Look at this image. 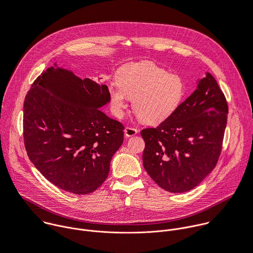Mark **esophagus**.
<instances>
[{
    "mask_svg": "<svg viewBox=\"0 0 253 253\" xmlns=\"http://www.w3.org/2000/svg\"><path fill=\"white\" fill-rule=\"evenodd\" d=\"M137 132H138V130H137L136 128L131 127V126H126V127L125 128V134H126V137L133 136V135L137 134Z\"/></svg>",
    "mask_w": 253,
    "mask_h": 253,
    "instance_id": "esophagus-1",
    "label": "esophagus"
}]
</instances>
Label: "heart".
Here are the masks:
<instances>
[{
	"mask_svg": "<svg viewBox=\"0 0 253 253\" xmlns=\"http://www.w3.org/2000/svg\"><path fill=\"white\" fill-rule=\"evenodd\" d=\"M117 84L108 88L114 114L122 117L128 99L138 118L145 124L155 125L168 119L185 96L183 78L150 62L128 63L117 72Z\"/></svg>",
	"mask_w": 253,
	"mask_h": 253,
	"instance_id": "heart-1",
	"label": "heart"
}]
</instances>
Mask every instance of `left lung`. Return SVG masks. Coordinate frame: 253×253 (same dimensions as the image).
I'll list each match as a JSON object with an SVG mask.
<instances>
[{"label": "left lung", "mask_w": 253, "mask_h": 253, "mask_svg": "<svg viewBox=\"0 0 253 253\" xmlns=\"http://www.w3.org/2000/svg\"><path fill=\"white\" fill-rule=\"evenodd\" d=\"M227 103L211 73L157 127L144 128L143 166L152 180L170 193L198 186L214 168L227 122Z\"/></svg>", "instance_id": "1"}]
</instances>
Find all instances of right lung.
<instances>
[{"label":"right lung","mask_w":253,"mask_h":253,"mask_svg":"<svg viewBox=\"0 0 253 253\" xmlns=\"http://www.w3.org/2000/svg\"><path fill=\"white\" fill-rule=\"evenodd\" d=\"M47 68L24 103V139L37 169L53 185L77 195L96 191L107 179L124 126L103 113L108 87Z\"/></svg>","instance_id":"right-lung-1"}]
</instances>
